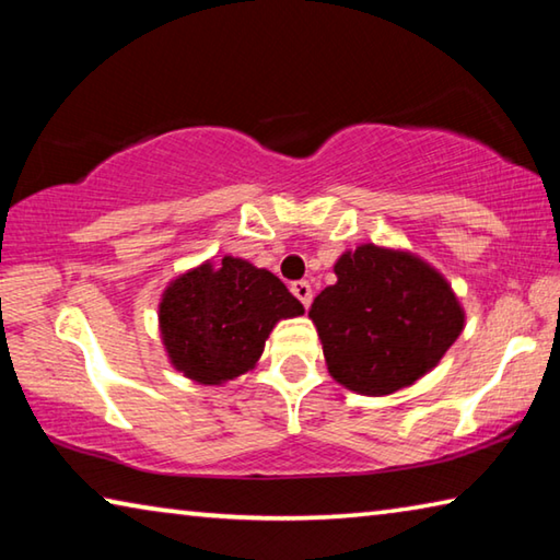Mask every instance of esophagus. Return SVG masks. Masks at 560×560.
<instances>
[{
    "instance_id": "esophagus-1",
    "label": "esophagus",
    "mask_w": 560,
    "mask_h": 560,
    "mask_svg": "<svg viewBox=\"0 0 560 560\" xmlns=\"http://www.w3.org/2000/svg\"><path fill=\"white\" fill-rule=\"evenodd\" d=\"M291 293L296 296L303 306H311V301H314V291H311V283L308 281H293L291 283Z\"/></svg>"
}]
</instances>
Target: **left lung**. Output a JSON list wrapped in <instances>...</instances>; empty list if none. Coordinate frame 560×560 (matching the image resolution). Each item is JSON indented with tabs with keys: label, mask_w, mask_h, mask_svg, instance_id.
Returning a JSON list of instances; mask_svg holds the SVG:
<instances>
[{
	"label": "left lung",
	"mask_w": 560,
	"mask_h": 560,
	"mask_svg": "<svg viewBox=\"0 0 560 560\" xmlns=\"http://www.w3.org/2000/svg\"><path fill=\"white\" fill-rule=\"evenodd\" d=\"M311 303L328 373L360 395H390L430 373L459 338L464 311L447 281L407 252L360 244Z\"/></svg>",
	"instance_id": "left-lung-1"
}]
</instances>
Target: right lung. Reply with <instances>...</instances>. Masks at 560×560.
<instances>
[{
  "instance_id": "obj_1",
  "label": "right lung",
  "mask_w": 560,
  "mask_h": 560,
  "mask_svg": "<svg viewBox=\"0 0 560 560\" xmlns=\"http://www.w3.org/2000/svg\"><path fill=\"white\" fill-rule=\"evenodd\" d=\"M301 314V301L271 271L224 257L170 283L160 301V334L179 373L220 385L254 368L281 318Z\"/></svg>"
}]
</instances>
